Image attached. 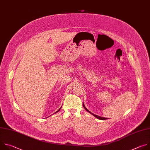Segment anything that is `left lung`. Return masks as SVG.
Segmentation results:
<instances>
[{"label": "left lung", "instance_id": "1", "mask_svg": "<svg viewBox=\"0 0 150 150\" xmlns=\"http://www.w3.org/2000/svg\"><path fill=\"white\" fill-rule=\"evenodd\" d=\"M82 105H83V108L86 110L88 112H89L90 114H91L92 115H93L94 117H96V118H97V119H100V120H105V119H108V118H106V117H100V116H97V115H94V114H93V113H91V112H90L86 108H85V105H84V104H83H83H82Z\"/></svg>", "mask_w": 150, "mask_h": 150}]
</instances>
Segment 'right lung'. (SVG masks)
<instances>
[{
    "label": "right lung",
    "instance_id": "1",
    "mask_svg": "<svg viewBox=\"0 0 150 150\" xmlns=\"http://www.w3.org/2000/svg\"><path fill=\"white\" fill-rule=\"evenodd\" d=\"M61 108H62V107H61ZM61 108H60V109H59V110H57V112H55V113H57V112H59V110H60V109H61Z\"/></svg>",
    "mask_w": 150,
    "mask_h": 150
}]
</instances>
